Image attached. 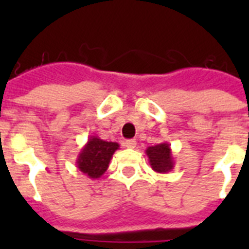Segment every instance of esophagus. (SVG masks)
<instances>
[{
  "label": "esophagus",
  "mask_w": 249,
  "mask_h": 249,
  "mask_svg": "<svg viewBox=\"0 0 249 249\" xmlns=\"http://www.w3.org/2000/svg\"><path fill=\"white\" fill-rule=\"evenodd\" d=\"M124 146L128 148H134L137 146V142L134 140H126L124 142Z\"/></svg>",
  "instance_id": "1"
}]
</instances>
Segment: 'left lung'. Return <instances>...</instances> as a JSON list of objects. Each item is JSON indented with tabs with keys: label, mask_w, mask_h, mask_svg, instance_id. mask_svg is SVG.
Masks as SVG:
<instances>
[{
	"label": "left lung",
	"mask_w": 249,
	"mask_h": 249,
	"mask_svg": "<svg viewBox=\"0 0 249 249\" xmlns=\"http://www.w3.org/2000/svg\"><path fill=\"white\" fill-rule=\"evenodd\" d=\"M151 168L158 173H168L174 168V159L169 143H159L146 148Z\"/></svg>",
	"instance_id": "left-lung-1"
}]
</instances>
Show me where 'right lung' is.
<instances>
[{
	"label": "right lung",
	"mask_w": 249,
	"mask_h": 249,
	"mask_svg": "<svg viewBox=\"0 0 249 249\" xmlns=\"http://www.w3.org/2000/svg\"><path fill=\"white\" fill-rule=\"evenodd\" d=\"M119 147L116 142H107L97 136H90L77 156L76 165L85 176L97 179L105 174L112 155Z\"/></svg>",
	"instance_id": "1"
}]
</instances>
